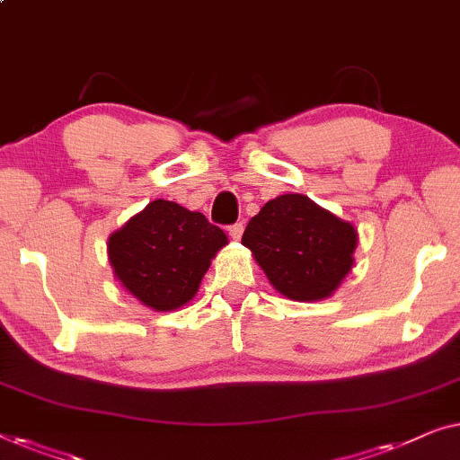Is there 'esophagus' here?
Here are the masks:
<instances>
[{
    "mask_svg": "<svg viewBox=\"0 0 460 460\" xmlns=\"http://www.w3.org/2000/svg\"><path fill=\"white\" fill-rule=\"evenodd\" d=\"M242 233H243V223H235V225H231V227H229V235L233 239L242 237Z\"/></svg>",
    "mask_w": 460,
    "mask_h": 460,
    "instance_id": "1",
    "label": "esophagus"
}]
</instances>
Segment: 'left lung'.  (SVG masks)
Returning <instances> with one entry per match:
<instances>
[{
    "instance_id": "8db88e82",
    "label": "left lung",
    "mask_w": 460,
    "mask_h": 460,
    "mask_svg": "<svg viewBox=\"0 0 460 460\" xmlns=\"http://www.w3.org/2000/svg\"><path fill=\"white\" fill-rule=\"evenodd\" d=\"M242 243L281 296L319 302L352 270L358 233L308 196L286 193L252 217Z\"/></svg>"
}]
</instances>
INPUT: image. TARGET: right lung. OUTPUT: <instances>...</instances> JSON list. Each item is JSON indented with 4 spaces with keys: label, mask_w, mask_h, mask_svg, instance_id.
<instances>
[{
    "label": "right lung",
    "mask_w": 460,
    "mask_h": 460,
    "mask_svg": "<svg viewBox=\"0 0 460 460\" xmlns=\"http://www.w3.org/2000/svg\"><path fill=\"white\" fill-rule=\"evenodd\" d=\"M227 243L202 212L154 199L108 237V261L135 300L168 313L198 294L212 258Z\"/></svg>",
    "instance_id": "1"
}]
</instances>
